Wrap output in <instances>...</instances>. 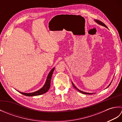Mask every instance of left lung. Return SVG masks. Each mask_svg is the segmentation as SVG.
<instances>
[{"label":"left lung","mask_w":122,"mask_h":122,"mask_svg":"<svg viewBox=\"0 0 122 122\" xmlns=\"http://www.w3.org/2000/svg\"><path fill=\"white\" fill-rule=\"evenodd\" d=\"M95 22H97L98 24H99V25H103V26H104L105 27H106V28H107V25H106L103 22H102V21H100V20H95ZM72 83V84H73V86H74V87H75L76 88V89L77 90H78L80 92H81V93H83V94H92V93H86V92H83V91H80V90H79V89H77V88L74 86V85L73 84V83ZM110 84L109 85H110Z\"/></svg>","instance_id":"8db88e82"}]
</instances>
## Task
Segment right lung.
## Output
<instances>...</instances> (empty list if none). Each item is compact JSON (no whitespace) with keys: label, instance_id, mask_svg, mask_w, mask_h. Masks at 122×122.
Wrapping results in <instances>:
<instances>
[{"label":"right lung","instance_id":"add662e5","mask_svg":"<svg viewBox=\"0 0 122 122\" xmlns=\"http://www.w3.org/2000/svg\"><path fill=\"white\" fill-rule=\"evenodd\" d=\"M54 68L52 69L51 71L50 72V73H49L48 77H47V79H46V83L41 89L37 91L33 92V93H22V92H20V93L24 95L28 96V97H32V96L40 95L43 94H44V93H46L49 90V89H50L51 79L52 76L53 72L54 71Z\"/></svg>","mask_w":122,"mask_h":122}]
</instances>
